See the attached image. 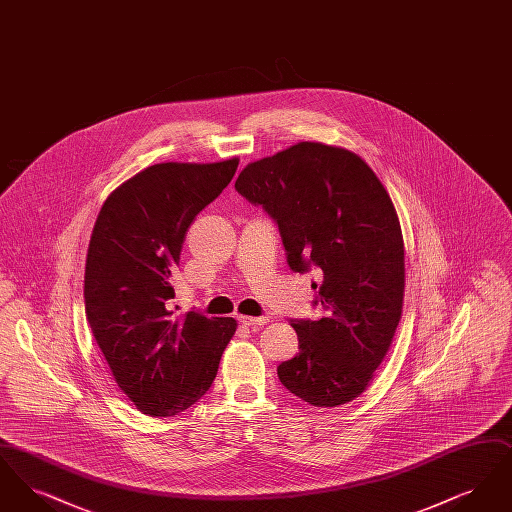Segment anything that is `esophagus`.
<instances>
[{
    "label": "esophagus",
    "instance_id": "34e87169",
    "mask_svg": "<svg viewBox=\"0 0 512 512\" xmlns=\"http://www.w3.org/2000/svg\"><path fill=\"white\" fill-rule=\"evenodd\" d=\"M238 320L244 324V326H263V324H267L270 318L268 317H245V315H240Z\"/></svg>",
    "mask_w": 512,
    "mask_h": 512
}]
</instances>
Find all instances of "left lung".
Here are the masks:
<instances>
[{
	"instance_id": "8db88e82",
	"label": "left lung",
	"mask_w": 512,
	"mask_h": 512,
	"mask_svg": "<svg viewBox=\"0 0 512 512\" xmlns=\"http://www.w3.org/2000/svg\"><path fill=\"white\" fill-rule=\"evenodd\" d=\"M236 190L278 224L293 272L317 274L318 320H292L299 353L278 378L315 407L368 388L403 311L405 245L390 194L345 149L299 142L240 172Z\"/></svg>"
}]
</instances>
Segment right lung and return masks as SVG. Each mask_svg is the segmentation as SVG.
Instances as JSON below:
<instances>
[{"mask_svg": "<svg viewBox=\"0 0 512 512\" xmlns=\"http://www.w3.org/2000/svg\"><path fill=\"white\" fill-rule=\"evenodd\" d=\"M238 163L147 167L105 199L94 224L86 318L115 382L149 416H174L201 399L238 328L232 317H176L169 309L186 232Z\"/></svg>", "mask_w": 512, "mask_h": 512, "instance_id": "right-lung-1", "label": "right lung"}]
</instances>
